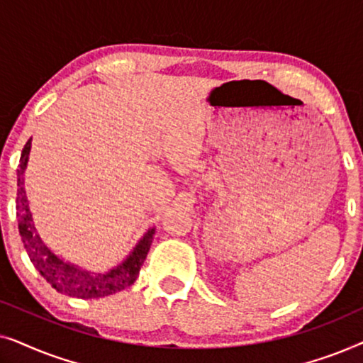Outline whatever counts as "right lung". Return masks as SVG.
<instances>
[{"label":"right lung","mask_w":363,"mask_h":363,"mask_svg":"<svg viewBox=\"0 0 363 363\" xmlns=\"http://www.w3.org/2000/svg\"><path fill=\"white\" fill-rule=\"evenodd\" d=\"M31 140L33 138H29L26 145H24L16 170V216L19 236H21L23 245L26 247V252L34 267H36L39 274L57 292L71 297H79V299H99V297L111 296L127 289L128 286H132L135 282L138 272H140V267L143 261H145L147 252L152 246L155 228H150L138 240L135 247L128 252L125 259L106 272L87 271L64 261L51 247H48L46 242L38 235V230L33 221V213L29 210L26 188H24V170L28 167L29 152H31Z\"/></svg>","instance_id":"add662e5"}]
</instances>
